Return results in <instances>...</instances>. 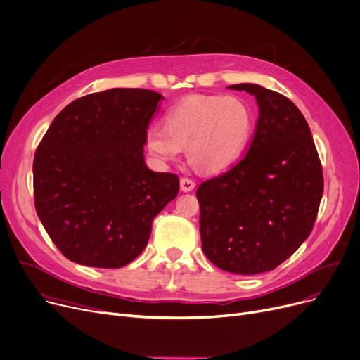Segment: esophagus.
<instances>
[{
  "label": "esophagus",
  "mask_w": 360,
  "mask_h": 360,
  "mask_svg": "<svg viewBox=\"0 0 360 360\" xmlns=\"http://www.w3.org/2000/svg\"><path fill=\"white\" fill-rule=\"evenodd\" d=\"M179 184H181V191H184V193H190L195 188V182L190 178H182L179 181Z\"/></svg>",
  "instance_id": "1"
}]
</instances>
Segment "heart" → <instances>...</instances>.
Segmentation results:
<instances>
[{
	"mask_svg": "<svg viewBox=\"0 0 360 360\" xmlns=\"http://www.w3.org/2000/svg\"><path fill=\"white\" fill-rule=\"evenodd\" d=\"M253 131V113L236 96H188L166 112V127L153 123L146 148L158 165L178 160L182 148L206 174H217L236 162Z\"/></svg>",
	"mask_w": 360,
	"mask_h": 360,
	"instance_id": "obj_1",
	"label": "heart"
}]
</instances>
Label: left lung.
<instances>
[{"instance_id": "8db88e82", "label": "left lung", "mask_w": 360, "mask_h": 360, "mask_svg": "<svg viewBox=\"0 0 360 360\" xmlns=\"http://www.w3.org/2000/svg\"><path fill=\"white\" fill-rule=\"evenodd\" d=\"M256 97L259 117L245 158L197 190L206 257L226 272L275 269L310 236L323 193L309 124L283 94L231 85Z\"/></svg>"}]
</instances>
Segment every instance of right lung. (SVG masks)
<instances>
[{"mask_svg":"<svg viewBox=\"0 0 360 360\" xmlns=\"http://www.w3.org/2000/svg\"><path fill=\"white\" fill-rule=\"evenodd\" d=\"M162 94L113 88L61 110L34 159L39 221L69 260L116 269L143 253L153 219L179 191L174 174L144 160L146 131Z\"/></svg>","mask_w":360,"mask_h":360,"instance_id":"1","label":"right lung"}]
</instances>
